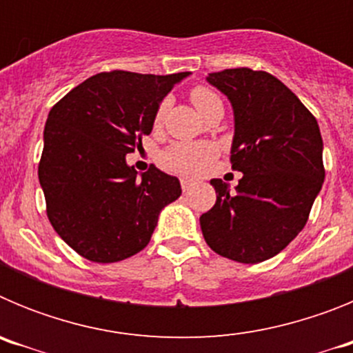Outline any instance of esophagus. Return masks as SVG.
Masks as SVG:
<instances>
[{"label": "esophagus", "instance_id": "esophagus-1", "mask_svg": "<svg viewBox=\"0 0 353 353\" xmlns=\"http://www.w3.org/2000/svg\"><path fill=\"white\" fill-rule=\"evenodd\" d=\"M180 183H182L183 192L189 191V189H191V187H192V182H191V180H189V179H182V180H180Z\"/></svg>", "mask_w": 353, "mask_h": 353}]
</instances>
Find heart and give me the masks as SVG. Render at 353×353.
I'll use <instances>...</instances> for the list:
<instances>
[{"instance_id":"1","label":"heart","mask_w":353,"mask_h":353,"mask_svg":"<svg viewBox=\"0 0 353 353\" xmlns=\"http://www.w3.org/2000/svg\"><path fill=\"white\" fill-rule=\"evenodd\" d=\"M191 101L198 113L203 117L208 109L214 105H223L221 99L207 86H196L191 90ZM170 102L162 101L159 104L157 111L154 114V125L161 127L164 117L168 113ZM215 157V146L210 143H174L170 148H166L161 154V164L166 170L179 174H187V176H196L203 173L212 159Z\"/></svg>"}]
</instances>
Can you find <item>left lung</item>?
I'll return each instance as SVG.
<instances>
[{
    "label": "left lung",
    "instance_id": "8db88e82",
    "mask_svg": "<svg viewBox=\"0 0 353 353\" xmlns=\"http://www.w3.org/2000/svg\"><path fill=\"white\" fill-rule=\"evenodd\" d=\"M207 81L228 97L235 134V192L210 180L215 205L199 217L212 251L239 263L281 252L307 223L325 180L320 127L297 95L269 72L226 68Z\"/></svg>",
    "mask_w": 353,
    "mask_h": 353
}]
</instances>
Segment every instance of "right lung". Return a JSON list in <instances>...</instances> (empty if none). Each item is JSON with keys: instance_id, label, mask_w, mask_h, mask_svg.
Instances as JSON below:
<instances>
[{"instance_id": "obj_1", "label": "right lung", "mask_w": 353, "mask_h": 353, "mask_svg": "<svg viewBox=\"0 0 353 353\" xmlns=\"http://www.w3.org/2000/svg\"><path fill=\"white\" fill-rule=\"evenodd\" d=\"M189 74L102 72L49 111L39 164L48 217L86 260L114 263L145 249L162 208L182 194L176 176L155 166L139 174L125 155L152 132L162 99Z\"/></svg>"}]
</instances>
